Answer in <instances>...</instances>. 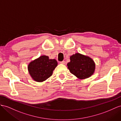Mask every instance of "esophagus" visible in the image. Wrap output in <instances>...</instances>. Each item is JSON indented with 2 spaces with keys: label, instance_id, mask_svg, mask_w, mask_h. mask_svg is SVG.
<instances>
[{
  "label": "esophagus",
  "instance_id": "34e87169",
  "mask_svg": "<svg viewBox=\"0 0 121 121\" xmlns=\"http://www.w3.org/2000/svg\"><path fill=\"white\" fill-rule=\"evenodd\" d=\"M60 64H65V61H60Z\"/></svg>",
  "mask_w": 121,
  "mask_h": 121
}]
</instances>
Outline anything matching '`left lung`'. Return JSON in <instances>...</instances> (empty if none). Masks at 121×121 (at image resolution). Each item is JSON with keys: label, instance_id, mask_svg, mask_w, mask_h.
I'll use <instances>...</instances> for the list:
<instances>
[{"label": "left lung", "instance_id": "8db88e82", "mask_svg": "<svg viewBox=\"0 0 121 121\" xmlns=\"http://www.w3.org/2000/svg\"><path fill=\"white\" fill-rule=\"evenodd\" d=\"M67 63L70 72L80 79L87 78L91 76L95 69V64L91 58L79 53L70 57Z\"/></svg>", "mask_w": 121, "mask_h": 121}]
</instances>
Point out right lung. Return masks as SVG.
Returning a JSON list of instances; mask_svg holds the SVG:
<instances>
[{
  "label": "right lung",
  "mask_w": 121,
  "mask_h": 121,
  "mask_svg": "<svg viewBox=\"0 0 121 121\" xmlns=\"http://www.w3.org/2000/svg\"><path fill=\"white\" fill-rule=\"evenodd\" d=\"M57 64L55 59H49L48 56H42L31 62L28 65V70L33 80L43 82L52 75Z\"/></svg>",
  "instance_id": "add662e5"
}]
</instances>
